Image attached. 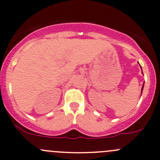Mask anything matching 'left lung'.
Masks as SVG:
<instances>
[{"label": "left lung", "mask_w": 160, "mask_h": 160, "mask_svg": "<svg viewBox=\"0 0 160 160\" xmlns=\"http://www.w3.org/2000/svg\"><path fill=\"white\" fill-rule=\"evenodd\" d=\"M143 87H144V84H143V86H142V90H143Z\"/></svg>", "instance_id": "obj_1"}]
</instances>
